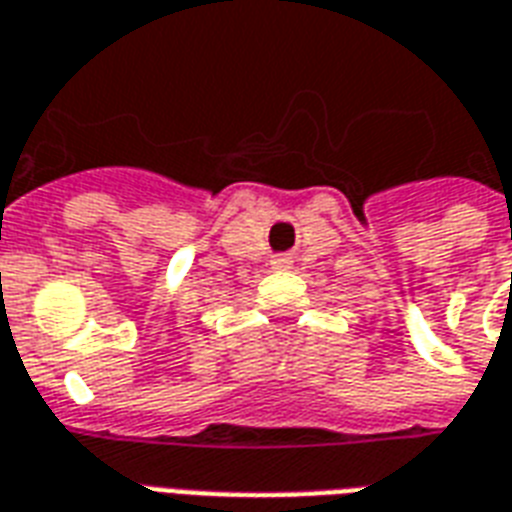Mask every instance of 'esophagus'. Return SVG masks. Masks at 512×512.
<instances>
[{
	"mask_svg": "<svg viewBox=\"0 0 512 512\" xmlns=\"http://www.w3.org/2000/svg\"><path fill=\"white\" fill-rule=\"evenodd\" d=\"M269 264H272V269H291V256L280 253V256H275Z\"/></svg>",
	"mask_w": 512,
	"mask_h": 512,
	"instance_id": "1",
	"label": "esophagus"
}]
</instances>
